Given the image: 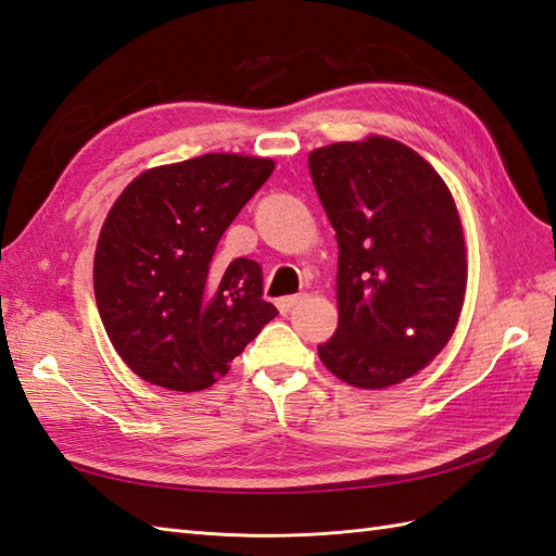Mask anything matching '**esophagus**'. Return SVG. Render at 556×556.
<instances>
[{
	"instance_id": "34e87169",
	"label": "esophagus",
	"mask_w": 556,
	"mask_h": 556,
	"mask_svg": "<svg viewBox=\"0 0 556 556\" xmlns=\"http://www.w3.org/2000/svg\"><path fill=\"white\" fill-rule=\"evenodd\" d=\"M303 299H305V293H296V296H285V299L277 301V308H279L281 313H289V311L293 308V305H299Z\"/></svg>"
}]
</instances>
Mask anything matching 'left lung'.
Listing matches in <instances>:
<instances>
[{
  "mask_svg": "<svg viewBox=\"0 0 556 556\" xmlns=\"http://www.w3.org/2000/svg\"><path fill=\"white\" fill-rule=\"evenodd\" d=\"M308 167L339 243V327L317 353L353 387H392L458 323L466 243L454 198L418 152L380 136L317 148Z\"/></svg>",
  "mask_w": 556,
  "mask_h": 556,
  "instance_id": "left-lung-1",
  "label": "left lung"
}]
</instances>
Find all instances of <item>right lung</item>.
Returning <instances> with one entry per match:
<instances>
[{"mask_svg": "<svg viewBox=\"0 0 556 556\" xmlns=\"http://www.w3.org/2000/svg\"><path fill=\"white\" fill-rule=\"evenodd\" d=\"M271 169V160L210 152L140 174L110 210L96 301L116 353L146 382L174 392L215 384L279 313L263 299L260 263L212 260Z\"/></svg>", "mask_w": 556, "mask_h": 556, "instance_id": "1", "label": "right lung"}]
</instances>
